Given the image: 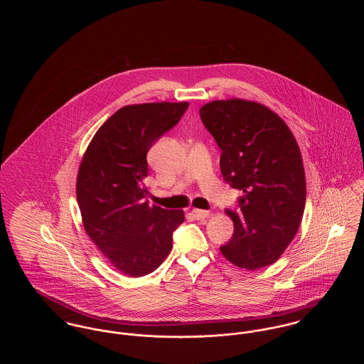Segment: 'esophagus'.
<instances>
[{
	"label": "esophagus",
	"instance_id": "1",
	"mask_svg": "<svg viewBox=\"0 0 364 364\" xmlns=\"http://www.w3.org/2000/svg\"><path fill=\"white\" fill-rule=\"evenodd\" d=\"M192 215L195 220H205L206 217H208V210H200V208H193L192 211Z\"/></svg>",
	"mask_w": 364,
	"mask_h": 364
}]
</instances>
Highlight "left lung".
<instances>
[{
  "mask_svg": "<svg viewBox=\"0 0 364 364\" xmlns=\"http://www.w3.org/2000/svg\"><path fill=\"white\" fill-rule=\"evenodd\" d=\"M199 114L223 151L224 180L244 193L239 213L226 208L235 230L220 250L237 267L269 266L294 240L304 213L306 174L294 134L252 101H213Z\"/></svg>",
  "mask_w": 364,
  "mask_h": 364,
  "instance_id": "8db88e82",
  "label": "left lung"
}]
</instances>
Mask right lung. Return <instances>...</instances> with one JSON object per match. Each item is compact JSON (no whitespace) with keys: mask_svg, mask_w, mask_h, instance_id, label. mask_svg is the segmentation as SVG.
I'll use <instances>...</instances> for the list:
<instances>
[{"mask_svg":"<svg viewBox=\"0 0 364 364\" xmlns=\"http://www.w3.org/2000/svg\"><path fill=\"white\" fill-rule=\"evenodd\" d=\"M188 102L129 105L97 131L80 162L76 198L83 226L122 274H150L169 255L183 210L150 206L143 180L147 153L172 129Z\"/></svg>","mask_w":364,"mask_h":364,"instance_id":"1","label":"right lung"}]
</instances>
